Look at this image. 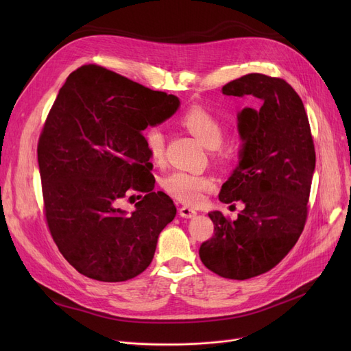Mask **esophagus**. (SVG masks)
<instances>
[{
  "mask_svg": "<svg viewBox=\"0 0 351 351\" xmlns=\"http://www.w3.org/2000/svg\"><path fill=\"white\" fill-rule=\"evenodd\" d=\"M179 215H180L182 217H185V219H191V217H195V216H196V210L192 209V208H188V206H182V208L179 209Z\"/></svg>",
  "mask_w": 351,
  "mask_h": 351,
  "instance_id": "34e87169",
  "label": "esophagus"
}]
</instances>
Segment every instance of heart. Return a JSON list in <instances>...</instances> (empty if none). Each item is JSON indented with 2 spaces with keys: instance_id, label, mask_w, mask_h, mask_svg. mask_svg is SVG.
<instances>
[{
  "instance_id": "1",
  "label": "heart",
  "mask_w": 351,
  "mask_h": 351,
  "mask_svg": "<svg viewBox=\"0 0 351 351\" xmlns=\"http://www.w3.org/2000/svg\"><path fill=\"white\" fill-rule=\"evenodd\" d=\"M182 125L208 147H216L219 159H228L233 151L230 143H223L225 125L210 110L202 106H192L183 114ZM145 145L151 159L160 163L165 158V135L159 128L146 129ZM216 182L210 175L176 171L162 180L163 189L175 199L188 205H197L206 192L215 189Z\"/></svg>"
}]
</instances>
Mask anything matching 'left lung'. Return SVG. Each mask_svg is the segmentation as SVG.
<instances>
[{
  "label": "left lung",
  "mask_w": 351,
  "mask_h": 351,
  "mask_svg": "<svg viewBox=\"0 0 351 351\" xmlns=\"http://www.w3.org/2000/svg\"><path fill=\"white\" fill-rule=\"evenodd\" d=\"M222 90L253 95L262 106L245 108L237 117L242 159L219 193L222 204L241 200L245 209L236 220L209 213L215 234L200 245L199 256L222 278L246 280L273 269L300 237L316 151L304 105L285 80L247 73Z\"/></svg>",
  "instance_id": "8db88e82"
}]
</instances>
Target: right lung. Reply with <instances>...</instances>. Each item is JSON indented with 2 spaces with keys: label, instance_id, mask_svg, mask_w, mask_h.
<instances>
[{
  "label": "right lung",
  "instance_id": "1",
  "mask_svg": "<svg viewBox=\"0 0 351 351\" xmlns=\"http://www.w3.org/2000/svg\"><path fill=\"white\" fill-rule=\"evenodd\" d=\"M178 106L175 95L95 64L69 73L60 89L36 147L44 213L55 245L86 278L125 282L151 265L176 206L154 191L142 131ZM132 191L141 200L128 215L120 204Z\"/></svg>",
  "mask_w": 351,
  "mask_h": 351
}]
</instances>
